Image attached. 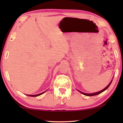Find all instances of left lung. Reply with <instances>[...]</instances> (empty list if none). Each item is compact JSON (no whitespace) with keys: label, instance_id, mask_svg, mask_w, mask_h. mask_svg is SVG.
Segmentation results:
<instances>
[{"label":"left lung","instance_id":"obj_1","mask_svg":"<svg viewBox=\"0 0 123 123\" xmlns=\"http://www.w3.org/2000/svg\"><path fill=\"white\" fill-rule=\"evenodd\" d=\"M112 81V80H111V82H110V83H109V85H107V86L105 88H104L103 90H101V91H99V92H95V93H84V92H81V91H79V90H78V91L80 92V93L83 94V95H86V96H95V95H98V94H100V93H102V92H104V91H105L106 90H107V89L108 88V87H109V86H110V85H111V83Z\"/></svg>","mask_w":123,"mask_h":123}]
</instances>
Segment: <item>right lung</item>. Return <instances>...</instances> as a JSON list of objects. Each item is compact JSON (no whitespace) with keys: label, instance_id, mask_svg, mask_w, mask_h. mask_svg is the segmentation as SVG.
Listing matches in <instances>:
<instances>
[{"label":"right lung","instance_id":"1","mask_svg":"<svg viewBox=\"0 0 123 123\" xmlns=\"http://www.w3.org/2000/svg\"><path fill=\"white\" fill-rule=\"evenodd\" d=\"M47 91V90H46ZM46 91H45V92H42V93H39V94H37V95H27V96H31V97H36V96H40V95H42V94H43V93H44V92H45Z\"/></svg>","mask_w":123,"mask_h":123}]
</instances>
